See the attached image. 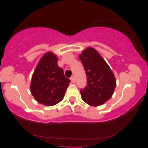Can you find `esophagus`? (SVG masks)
Listing matches in <instances>:
<instances>
[{
	"label": "esophagus",
	"mask_w": 148,
	"mask_h": 148,
	"mask_svg": "<svg viewBox=\"0 0 148 148\" xmlns=\"http://www.w3.org/2000/svg\"><path fill=\"white\" fill-rule=\"evenodd\" d=\"M70 79H71V82H72V83H75L76 80H75V77H74V76H72V77H71V78H70Z\"/></svg>",
	"instance_id": "obj_1"
}]
</instances>
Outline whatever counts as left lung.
Instances as JSON below:
<instances>
[{"mask_svg": "<svg viewBox=\"0 0 148 148\" xmlns=\"http://www.w3.org/2000/svg\"><path fill=\"white\" fill-rule=\"evenodd\" d=\"M86 72L87 84L80 90L82 99L94 107L102 105L111 98L116 86V80L105 61L92 47L79 55Z\"/></svg>", "mask_w": 148, "mask_h": 148, "instance_id": "1", "label": "left lung"}]
</instances>
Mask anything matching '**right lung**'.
Masks as SVG:
<instances>
[{
    "mask_svg": "<svg viewBox=\"0 0 148 148\" xmlns=\"http://www.w3.org/2000/svg\"><path fill=\"white\" fill-rule=\"evenodd\" d=\"M57 61V56L51 52L45 53L32 76L31 94L37 102L46 106H53L61 102L71 82L65 77Z\"/></svg>",
    "mask_w": 148,
    "mask_h": 148,
    "instance_id": "obj_1",
    "label": "right lung"
}]
</instances>
